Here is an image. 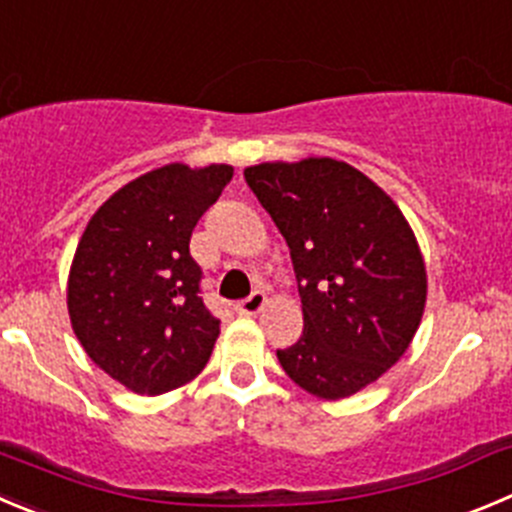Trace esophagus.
<instances>
[{
    "instance_id": "obj_1",
    "label": "esophagus",
    "mask_w": 512,
    "mask_h": 512,
    "mask_svg": "<svg viewBox=\"0 0 512 512\" xmlns=\"http://www.w3.org/2000/svg\"><path fill=\"white\" fill-rule=\"evenodd\" d=\"M262 305H265V293H262V290H252L245 300L237 303V310H240L242 315H255L260 313Z\"/></svg>"
}]
</instances>
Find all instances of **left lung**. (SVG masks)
Masks as SVG:
<instances>
[{
	"label": "left lung",
	"instance_id": "left-lung-1",
	"mask_svg": "<svg viewBox=\"0 0 512 512\" xmlns=\"http://www.w3.org/2000/svg\"><path fill=\"white\" fill-rule=\"evenodd\" d=\"M290 247L303 336L278 358L321 399H346L404 356L427 303L412 227L384 189L336 159L245 169Z\"/></svg>",
	"mask_w": 512,
	"mask_h": 512
}]
</instances>
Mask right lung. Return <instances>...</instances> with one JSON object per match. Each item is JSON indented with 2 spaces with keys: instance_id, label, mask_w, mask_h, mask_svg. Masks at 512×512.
<instances>
[{
  "instance_id": "add662e5",
  "label": "right lung",
  "mask_w": 512,
  "mask_h": 512,
  "mask_svg": "<svg viewBox=\"0 0 512 512\" xmlns=\"http://www.w3.org/2000/svg\"><path fill=\"white\" fill-rule=\"evenodd\" d=\"M234 169L161 166L118 189L85 227L68 280L70 323L93 364L136 394L207 366L219 321L202 298L191 232Z\"/></svg>"
}]
</instances>
